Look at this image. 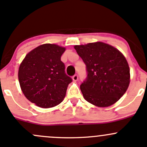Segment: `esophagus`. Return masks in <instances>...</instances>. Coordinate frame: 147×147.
I'll return each mask as SVG.
<instances>
[{
	"label": "esophagus",
	"mask_w": 147,
	"mask_h": 147,
	"mask_svg": "<svg viewBox=\"0 0 147 147\" xmlns=\"http://www.w3.org/2000/svg\"><path fill=\"white\" fill-rule=\"evenodd\" d=\"M72 79H73L74 81H77L78 80V76L77 74H75L73 77H72Z\"/></svg>",
	"instance_id": "esophagus-1"
}]
</instances>
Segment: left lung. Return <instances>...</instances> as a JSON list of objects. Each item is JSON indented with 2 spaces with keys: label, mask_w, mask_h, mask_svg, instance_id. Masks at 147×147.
Wrapping results in <instances>:
<instances>
[{
  "label": "left lung",
  "mask_w": 147,
  "mask_h": 147,
  "mask_svg": "<svg viewBox=\"0 0 147 147\" xmlns=\"http://www.w3.org/2000/svg\"><path fill=\"white\" fill-rule=\"evenodd\" d=\"M74 48L86 65L87 78L80 86L85 99L99 107L116 103L130 84V68L123 55L102 42Z\"/></svg>",
  "instance_id": "1"
}]
</instances>
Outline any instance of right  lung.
Masks as SVG:
<instances>
[{
  "instance_id": "right-lung-1",
  "label": "right lung",
  "mask_w": 147,
  "mask_h": 147,
  "mask_svg": "<svg viewBox=\"0 0 147 147\" xmlns=\"http://www.w3.org/2000/svg\"><path fill=\"white\" fill-rule=\"evenodd\" d=\"M64 51L65 48L55 44H43L28 53L20 64L18 78L22 91L38 107H53L65 97L72 79L61 61Z\"/></svg>"
}]
</instances>
